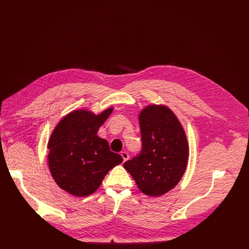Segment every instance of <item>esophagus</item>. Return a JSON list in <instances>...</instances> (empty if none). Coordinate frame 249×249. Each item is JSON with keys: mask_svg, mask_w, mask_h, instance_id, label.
Segmentation results:
<instances>
[{"mask_svg": "<svg viewBox=\"0 0 249 249\" xmlns=\"http://www.w3.org/2000/svg\"><path fill=\"white\" fill-rule=\"evenodd\" d=\"M121 156H122L124 161H126V160L129 159V155H128L126 152H121Z\"/></svg>", "mask_w": 249, "mask_h": 249, "instance_id": "34e87169", "label": "esophagus"}]
</instances>
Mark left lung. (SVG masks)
I'll return each instance as SVG.
<instances>
[{
	"label": "left lung",
	"mask_w": 249,
	"mask_h": 249,
	"mask_svg": "<svg viewBox=\"0 0 249 249\" xmlns=\"http://www.w3.org/2000/svg\"><path fill=\"white\" fill-rule=\"evenodd\" d=\"M142 150L124 168L138 188L151 197L176 186L188 162L185 132L174 113L163 105H149L139 115Z\"/></svg>",
	"instance_id": "1"
}]
</instances>
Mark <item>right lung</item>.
<instances>
[{"label":"right lung","mask_w":249,"mask_h":249,"mask_svg":"<svg viewBox=\"0 0 249 249\" xmlns=\"http://www.w3.org/2000/svg\"><path fill=\"white\" fill-rule=\"evenodd\" d=\"M112 110L107 108L98 115L76 110L54 129L48 143L49 169L55 182L68 193L78 197L92 194L108 171L123 161L110 151L107 141L97 136Z\"/></svg>","instance_id":"add662e5"}]
</instances>
